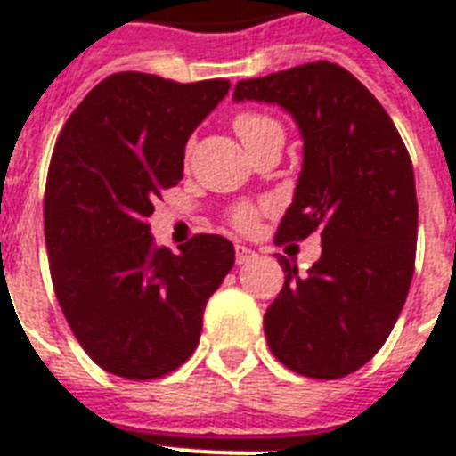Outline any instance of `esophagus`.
<instances>
[{
  "label": "esophagus",
  "mask_w": 456,
  "mask_h": 456,
  "mask_svg": "<svg viewBox=\"0 0 456 456\" xmlns=\"http://www.w3.org/2000/svg\"><path fill=\"white\" fill-rule=\"evenodd\" d=\"M255 259H257V252L255 250H250V248H246V246H236V264H250V262H255Z\"/></svg>",
  "instance_id": "1"
}]
</instances>
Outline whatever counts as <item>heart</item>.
<instances>
[{
    "mask_svg": "<svg viewBox=\"0 0 456 456\" xmlns=\"http://www.w3.org/2000/svg\"><path fill=\"white\" fill-rule=\"evenodd\" d=\"M234 129L239 134V139L243 141V145H252L255 141L264 139L266 134H282L281 122L273 120L271 116H264V113H257V110H243L234 118ZM259 210L252 208V206H240L232 213V224H234L239 232H252L255 224H257Z\"/></svg>",
    "mask_w": 456,
    "mask_h": 456,
    "instance_id": "b5f03b06",
    "label": "heart"
}]
</instances>
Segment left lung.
Here are the masks:
<instances>
[{"label": "left lung", "mask_w": 456, "mask_h": 456, "mask_svg": "<svg viewBox=\"0 0 456 456\" xmlns=\"http://www.w3.org/2000/svg\"><path fill=\"white\" fill-rule=\"evenodd\" d=\"M234 99L278 104L304 136L294 201L275 240L322 236L308 273L285 257V285L264 315L287 369L334 380L385 346L415 271L417 194L392 118L347 69L311 62L239 80Z\"/></svg>", "instance_id": "left-lung-1"}]
</instances>
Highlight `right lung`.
Returning a JSON list of instances; mask_svg holds the SVG:
<instances>
[{
	"label": "right lung",
	"instance_id": "1",
	"mask_svg": "<svg viewBox=\"0 0 456 456\" xmlns=\"http://www.w3.org/2000/svg\"><path fill=\"white\" fill-rule=\"evenodd\" d=\"M229 80L175 83L120 71L92 87L53 151L44 199L51 278L69 327L90 359L127 380L185 364L210 294L234 266V246L197 234L174 255L148 217L178 185L190 134Z\"/></svg>",
	"mask_w": 456,
	"mask_h": 456
}]
</instances>
